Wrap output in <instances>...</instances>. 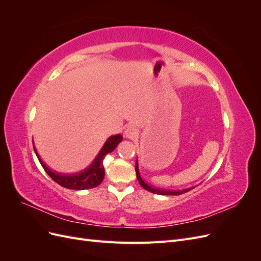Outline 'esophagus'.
<instances>
[{
  "label": "esophagus",
  "mask_w": 261,
  "mask_h": 261,
  "mask_svg": "<svg viewBox=\"0 0 261 261\" xmlns=\"http://www.w3.org/2000/svg\"><path fill=\"white\" fill-rule=\"evenodd\" d=\"M124 136L128 139H136L138 137V129L134 126H128L127 128L124 130Z\"/></svg>",
  "instance_id": "obj_1"
}]
</instances>
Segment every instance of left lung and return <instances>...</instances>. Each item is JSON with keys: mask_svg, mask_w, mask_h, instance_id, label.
Returning a JSON list of instances; mask_svg holds the SVG:
<instances>
[{"mask_svg": "<svg viewBox=\"0 0 261 261\" xmlns=\"http://www.w3.org/2000/svg\"><path fill=\"white\" fill-rule=\"evenodd\" d=\"M136 175H137V178H138V181L139 184L143 186L146 191L148 192H151L153 194H158V195H180V194H184L188 191H191L192 188H188V189H183V191H165V189H159V188H154V187H151L150 185H148L147 183H145V181L143 180V178L140 177V174H139V170H138V161H136Z\"/></svg>", "mask_w": 261, "mask_h": 261, "instance_id": "1", "label": "left lung"}]
</instances>
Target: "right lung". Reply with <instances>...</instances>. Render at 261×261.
I'll return each instance as SVG.
<instances>
[{
  "label": "right lung",
  "instance_id": "right-lung-1",
  "mask_svg": "<svg viewBox=\"0 0 261 261\" xmlns=\"http://www.w3.org/2000/svg\"><path fill=\"white\" fill-rule=\"evenodd\" d=\"M123 140V136L120 135H114L110 137L107 141L105 146L102 147L100 150L99 154L97 155L96 159L91 163L90 167L87 168L86 170L75 173V174H60V173L54 172L50 170L46 165L43 163V161L40 159V156L38 155L37 150L35 149V152L37 154V158L39 162L41 163L42 168L44 171L48 173V175L57 183L63 187L68 188V189H76V191H82V189H89L93 188L101 184V181L105 178V167H103V159L105 156L112 152L113 150L116 148V146L121 143Z\"/></svg>",
  "mask_w": 261,
  "mask_h": 261
}]
</instances>
